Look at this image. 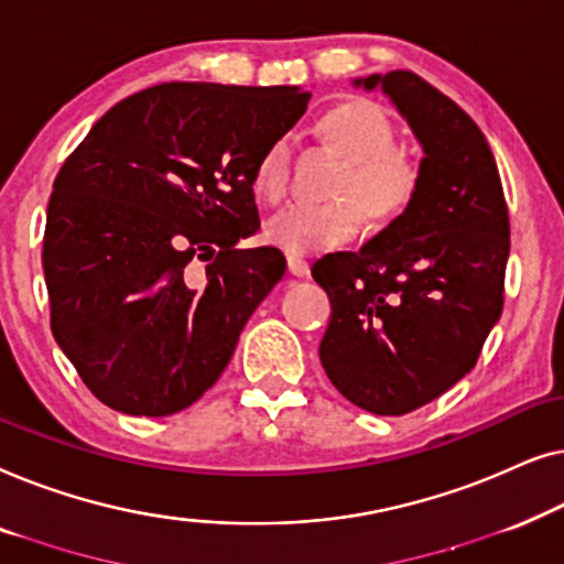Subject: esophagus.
Here are the masks:
<instances>
[{
    "label": "esophagus",
    "mask_w": 564,
    "mask_h": 564,
    "mask_svg": "<svg viewBox=\"0 0 564 564\" xmlns=\"http://www.w3.org/2000/svg\"><path fill=\"white\" fill-rule=\"evenodd\" d=\"M285 265H289V273L291 275H299V279H304V275H308V263H306L304 258L289 256V258H285Z\"/></svg>",
    "instance_id": "34e87169"
}]
</instances>
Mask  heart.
Wrapping results in <instances>:
<instances>
[{
	"mask_svg": "<svg viewBox=\"0 0 564 564\" xmlns=\"http://www.w3.org/2000/svg\"><path fill=\"white\" fill-rule=\"evenodd\" d=\"M316 132L347 158L332 186V202H301L275 214L265 225V240L291 256L335 250L350 242L368 217L376 227L406 214L422 188L416 158L395 142V130L376 101L350 97L324 109ZM291 184V148L279 138L263 150L252 169V188L260 199L279 204Z\"/></svg>",
	"mask_w": 564,
	"mask_h": 564,
	"instance_id": "obj_1",
	"label": "heart"
}]
</instances>
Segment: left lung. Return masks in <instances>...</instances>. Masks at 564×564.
I'll use <instances>...</instances> for the list:
<instances>
[{"mask_svg": "<svg viewBox=\"0 0 564 564\" xmlns=\"http://www.w3.org/2000/svg\"><path fill=\"white\" fill-rule=\"evenodd\" d=\"M355 86H380L414 130L424 148L422 188L358 252L314 263L332 304L319 360L355 406L403 416L478 362L503 312L509 209L486 134L455 101L414 70Z\"/></svg>", "mask_w": 564, "mask_h": 564, "instance_id": "1", "label": "left lung"}]
</instances>
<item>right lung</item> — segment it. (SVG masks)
<instances>
[{
	"label": "right lung",
	"mask_w": 564,
	"mask_h": 564,
	"mask_svg": "<svg viewBox=\"0 0 564 564\" xmlns=\"http://www.w3.org/2000/svg\"><path fill=\"white\" fill-rule=\"evenodd\" d=\"M296 86L171 82L115 105L53 181L43 271L55 343L130 416H171L217 383L275 283L252 169L306 112ZM207 263L202 284L191 279Z\"/></svg>",
	"instance_id": "1"
}]
</instances>
